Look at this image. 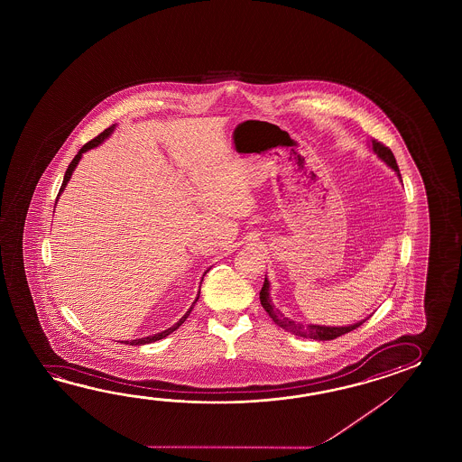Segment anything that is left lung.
<instances>
[{"label":"left lung","mask_w":462,"mask_h":462,"mask_svg":"<svg viewBox=\"0 0 462 462\" xmlns=\"http://www.w3.org/2000/svg\"><path fill=\"white\" fill-rule=\"evenodd\" d=\"M372 147H374V153L382 158L388 167H392L393 170L398 173V177L402 178V175H400V168H398L396 158L393 155L392 150L386 147V145H383L382 142L374 140V138L372 140ZM259 299H261V305L264 307L265 312L274 320L275 324L279 325L281 328L287 330V332L299 335V337H304V338L334 340V338L340 337V335L348 334V332H352L355 328H358V327L365 322V320H362V322H358V324L348 325V327L295 324L294 320H291V319H287V317L281 314V312L275 309L274 305H273V302H271V297H269V281H267V277H265L263 289H261V292H259Z\"/></svg>","instance_id":"left-lung-1"}]
</instances>
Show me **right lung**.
<instances>
[{
	"instance_id": "1",
	"label": "right lung",
	"mask_w": 462,
	"mask_h": 462,
	"mask_svg": "<svg viewBox=\"0 0 462 462\" xmlns=\"http://www.w3.org/2000/svg\"><path fill=\"white\" fill-rule=\"evenodd\" d=\"M114 127H116V125H112V127L106 128V130H104V132H102L100 135H97V137L96 138H92L90 142H88V143H86L84 147L79 150L78 155L74 157V160H72V162H70L69 163V167H68V170H66V175H64V181H62V185H60V193H58V198L60 197V193L64 191V188H66V185H68V181H69L70 175H72L74 168L78 167L79 160H80V157H82V153H84V152H88V150H90V148L97 147V145H100V143H102V142H104V140H106V138H107L108 135L112 134V130H114ZM58 198H56V201H58ZM207 273H205V274H207ZM198 299H199V294H198V297L197 299H195V302L191 304V307L188 309L187 314L183 315V317H181V319H180L177 324L173 325V327H170V328H167V330H163V332H160V334L150 335V337H145V338H137V340H132V342H130V345L152 344V342H157V340H162V338H165L167 335L171 334V332H175L178 327H180V325L183 324V322L187 320L188 315H189V312L193 310V305L197 304Z\"/></svg>"
}]
</instances>
